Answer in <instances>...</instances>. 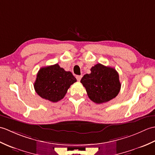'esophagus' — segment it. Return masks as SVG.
<instances>
[{
  "label": "esophagus",
  "mask_w": 155,
  "mask_h": 155,
  "mask_svg": "<svg viewBox=\"0 0 155 155\" xmlns=\"http://www.w3.org/2000/svg\"><path fill=\"white\" fill-rule=\"evenodd\" d=\"M82 77H83V76H82V75H77V77H76V78H77V80L78 81H80Z\"/></svg>",
  "instance_id": "34e87169"
}]
</instances>
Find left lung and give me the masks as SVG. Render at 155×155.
Masks as SVG:
<instances>
[{
	"label": "left lung",
	"instance_id": "1",
	"mask_svg": "<svg viewBox=\"0 0 155 155\" xmlns=\"http://www.w3.org/2000/svg\"><path fill=\"white\" fill-rule=\"evenodd\" d=\"M90 74H86L81 83L86 88L90 99L101 104L116 97L120 90L119 75L114 68L100 63L91 68Z\"/></svg>",
	"mask_w": 155,
	"mask_h": 155
}]
</instances>
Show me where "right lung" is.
Here are the masks:
<instances>
[{
	"label": "right lung",
	"instance_id": "1",
	"mask_svg": "<svg viewBox=\"0 0 155 155\" xmlns=\"http://www.w3.org/2000/svg\"><path fill=\"white\" fill-rule=\"evenodd\" d=\"M77 79L70 71H65L58 64L42 67L38 71L34 84L39 96L51 102H58L65 96Z\"/></svg>",
	"mask_w": 155,
	"mask_h": 155
}]
</instances>
